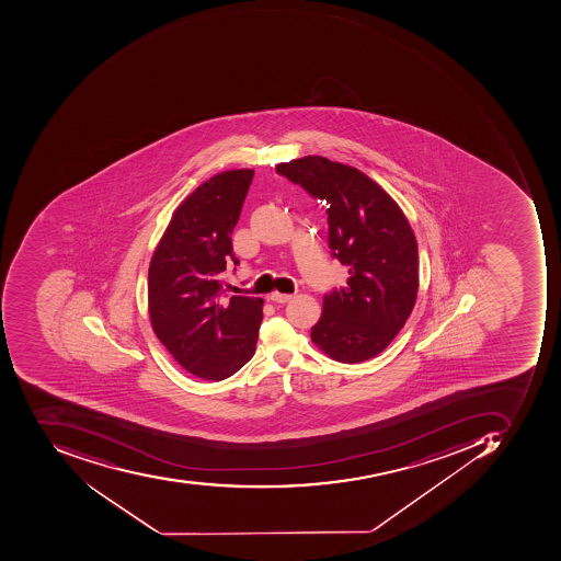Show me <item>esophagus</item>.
Masks as SVG:
<instances>
[{
  "mask_svg": "<svg viewBox=\"0 0 561 561\" xmlns=\"http://www.w3.org/2000/svg\"><path fill=\"white\" fill-rule=\"evenodd\" d=\"M291 298H294L291 295L278 294V291L270 295V300L276 301V304H288Z\"/></svg>",
  "mask_w": 561,
  "mask_h": 561,
  "instance_id": "obj_1",
  "label": "esophagus"
}]
</instances>
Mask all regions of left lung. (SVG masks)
<instances>
[{
  "label": "left lung",
  "instance_id": "1",
  "mask_svg": "<svg viewBox=\"0 0 561 561\" xmlns=\"http://www.w3.org/2000/svg\"><path fill=\"white\" fill-rule=\"evenodd\" d=\"M279 175L329 204V245L347 286L323 297L311 342L344 364L381 354L416 304L417 244L394 198L373 179L319 154L276 165Z\"/></svg>",
  "mask_w": 561,
  "mask_h": 561
}]
</instances>
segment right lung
I'll return each instance as SVG.
<instances>
[{
	"label": "right lung",
	"mask_w": 561,
	"mask_h": 561,
	"mask_svg": "<svg viewBox=\"0 0 561 561\" xmlns=\"http://www.w3.org/2000/svg\"><path fill=\"white\" fill-rule=\"evenodd\" d=\"M254 170L220 172L173 210L148 270V313L158 341L204 381H222L253 357L263 298L224 300L220 273Z\"/></svg>",
	"instance_id": "right-lung-1"
}]
</instances>
